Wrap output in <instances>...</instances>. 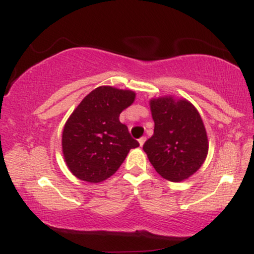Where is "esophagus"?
<instances>
[{
    "mask_svg": "<svg viewBox=\"0 0 254 254\" xmlns=\"http://www.w3.org/2000/svg\"><path fill=\"white\" fill-rule=\"evenodd\" d=\"M145 139H147V138H145V137H144V136H143V137H141V138H139V139H138V142H139V145H141V147H142V145H143V144H144Z\"/></svg>",
    "mask_w": 254,
    "mask_h": 254,
    "instance_id": "1",
    "label": "esophagus"
}]
</instances>
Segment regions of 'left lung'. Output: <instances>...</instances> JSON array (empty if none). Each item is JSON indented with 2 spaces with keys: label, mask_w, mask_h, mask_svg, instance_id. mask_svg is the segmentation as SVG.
I'll list each match as a JSON object with an SVG mask.
<instances>
[{
  "label": "left lung",
  "mask_w": 254,
  "mask_h": 254,
  "mask_svg": "<svg viewBox=\"0 0 254 254\" xmlns=\"http://www.w3.org/2000/svg\"><path fill=\"white\" fill-rule=\"evenodd\" d=\"M154 135L143 150L155 171L170 182H182L199 170L208 154V137L198 111L186 100H150Z\"/></svg>",
  "instance_id": "8db88e82"
}]
</instances>
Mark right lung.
Wrapping results in <instances>:
<instances>
[{"mask_svg":"<svg viewBox=\"0 0 254 254\" xmlns=\"http://www.w3.org/2000/svg\"><path fill=\"white\" fill-rule=\"evenodd\" d=\"M135 100V93L98 87L81 101L64 125L63 155L78 179L100 183L115 174L132 148L131 137L119 115Z\"/></svg>","mask_w":254,"mask_h":254,"instance_id":"right-lung-1","label":"right lung"}]
</instances>
